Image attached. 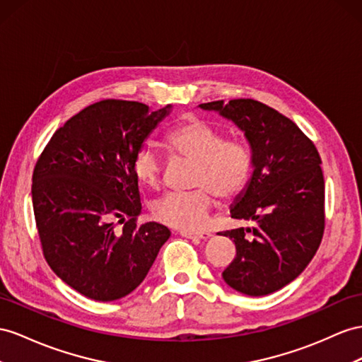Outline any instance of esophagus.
Listing matches in <instances>:
<instances>
[{"instance_id":"34e87169","label":"esophagus","mask_w":362,"mask_h":362,"mask_svg":"<svg viewBox=\"0 0 362 362\" xmlns=\"http://www.w3.org/2000/svg\"><path fill=\"white\" fill-rule=\"evenodd\" d=\"M182 237L187 238H199V240H206L209 238L212 234L208 233V230H180Z\"/></svg>"}]
</instances>
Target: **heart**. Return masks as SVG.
Listing matches in <instances>:
<instances>
[{
    "instance_id": "1",
    "label": "heart",
    "mask_w": 362,
    "mask_h": 362,
    "mask_svg": "<svg viewBox=\"0 0 362 362\" xmlns=\"http://www.w3.org/2000/svg\"><path fill=\"white\" fill-rule=\"evenodd\" d=\"M171 151L196 163L191 192H170L153 205L154 217L165 225L185 230L199 229L206 223L214 205L212 194L230 200L245 189L252 173V156L243 141L225 137L223 132L197 117L185 120L168 136ZM136 180L150 189H159L163 166L159 151L144 145L133 157Z\"/></svg>"
}]
</instances>
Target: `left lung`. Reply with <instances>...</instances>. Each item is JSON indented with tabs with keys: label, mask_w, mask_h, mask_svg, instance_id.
<instances>
[{
	"label": "left lung",
	"mask_w": 362,
	"mask_h": 362,
	"mask_svg": "<svg viewBox=\"0 0 362 362\" xmlns=\"http://www.w3.org/2000/svg\"><path fill=\"white\" fill-rule=\"evenodd\" d=\"M242 129L252 153V177L230 206V217L252 228L225 230L237 255L221 274L251 296L293 281L318 251L324 234V177L313 142L289 117L254 99L208 102Z\"/></svg>",
	"instance_id": "left-lung-1"
}]
</instances>
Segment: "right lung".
I'll return each mask as SVG.
<instances>
[{"mask_svg": "<svg viewBox=\"0 0 362 362\" xmlns=\"http://www.w3.org/2000/svg\"><path fill=\"white\" fill-rule=\"evenodd\" d=\"M170 110L96 102L54 132L35 165L32 203L44 258L87 298L115 301L133 292L171 235L154 221L137 225L142 205L132 168Z\"/></svg>", "mask_w": 362, "mask_h": 362, "instance_id": "right-lung-1", "label": "right lung"}]
</instances>
